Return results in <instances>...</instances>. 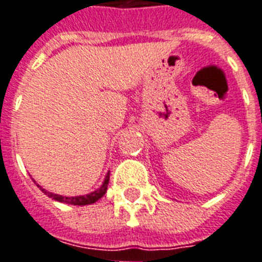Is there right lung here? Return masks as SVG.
Listing matches in <instances>:
<instances>
[{"label":"right lung","mask_w":262,"mask_h":262,"mask_svg":"<svg viewBox=\"0 0 262 262\" xmlns=\"http://www.w3.org/2000/svg\"><path fill=\"white\" fill-rule=\"evenodd\" d=\"M109 177L110 172L107 171L103 184H102L98 189L91 192V193L82 194V196H62V194H56L52 193V192H48V190H45L44 188H41L40 185H37V186L42 190V193L47 194L48 198L54 199L56 202H60V203L66 204H73V206H86V204H92L95 203V202H98V200L106 193V190H107V184H109Z\"/></svg>","instance_id":"obj_1"}]
</instances>
